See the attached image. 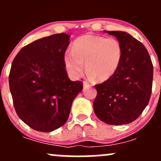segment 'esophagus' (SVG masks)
<instances>
[{
  "label": "esophagus",
  "instance_id": "1",
  "mask_svg": "<svg viewBox=\"0 0 161 161\" xmlns=\"http://www.w3.org/2000/svg\"><path fill=\"white\" fill-rule=\"evenodd\" d=\"M90 86H91V85H90L88 82H86V81L83 82V87H84V88H88V87H90Z\"/></svg>",
  "mask_w": 161,
  "mask_h": 161
}]
</instances>
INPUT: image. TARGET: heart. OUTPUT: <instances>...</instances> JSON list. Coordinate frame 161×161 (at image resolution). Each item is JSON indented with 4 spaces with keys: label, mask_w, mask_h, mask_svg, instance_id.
Masks as SVG:
<instances>
[{
    "label": "heart",
    "mask_w": 161,
    "mask_h": 161,
    "mask_svg": "<svg viewBox=\"0 0 161 161\" xmlns=\"http://www.w3.org/2000/svg\"><path fill=\"white\" fill-rule=\"evenodd\" d=\"M123 53L121 43L116 38L88 34L74 41L73 51H66L64 60L66 70L73 78L81 76L86 63L88 76L104 82L115 74Z\"/></svg>",
    "instance_id": "b5f03b06"
}]
</instances>
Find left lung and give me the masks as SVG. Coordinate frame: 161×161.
Masks as SVG:
<instances>
[{
	"label": "left lung",
	"mask_w": 161,
	"mask_h": 161,
	"mask_svg": "<svg viewBox=\"0 0 161 161\" xmlns=\"http://www.w3.org/2000/svg\"><path fill=\"white\" fill-rule=\"evenodd\" d=\"M121 43L123 53L111 78L95 85L97 94L93 107L99 119L110 125L132 123L142 114L150 100L153 64L146 47L131 35L104 31Z\"/></svg>",
	"instance_id": "obj_1"
}]
</instances>
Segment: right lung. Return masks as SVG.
I'll list each match as a JSON object with an SVG mask.
<instances>
[{
	"mask_svg": "<svg viewBox=\"0 0 161 161\" xmlns=\"http://www.w3.org/2000/svg\"><path fill=\"white\" fill-rule=\"evenodd\" d=\"M70 36L54 34L20 50L13 61L9 85L17 115L29 127L48 132L65 124L72 103L82 90L71 81L64 57Z\"/></svg>",
	"mask_w": 161,
	"mask_h": 161,
	"instance_id": "obj_1",
	"label": "right lung"
}]
</instances>
